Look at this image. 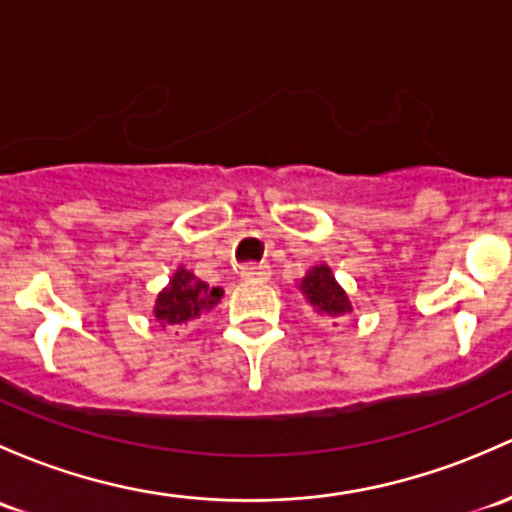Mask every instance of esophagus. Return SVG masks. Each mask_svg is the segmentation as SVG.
Masks as SVG:
<instances>
[{"label":"esophagus","instance_id":"esophagus-1","mask_svg":"<svg viewBox=\"0 0 512 512\" xmlns=\"http://www.w3.org/2000/svg\"><path fill=\"white\" fill-rule=\"evenodd\" d=\"M270 265L267 262H252V265L242 267V277L250 279V282H265L270 279Z\"/></svg>","mask_w":512,"mask_h":512}]
</instances>
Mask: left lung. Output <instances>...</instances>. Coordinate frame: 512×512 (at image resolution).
Masks as SVG:
<instances>
[{
	"mask_svg": "<svg viewBox=\"0 0 512 512\" xmlns=\"http://www.w3.org/2000/svg\"><path fill=\"white\" fill-rule=\"evenodd\" d=\"M299 292L306 301V311L319 319H338V316H346L353 311L351 297H348L346 289L336 282L331 267L319 262V265L311 267L304 277L299 279Z\"/></svg>",
	"mask_w": 512,
	"mask_h": 512,
	"instance_id": "left-lung-1",
	"label": "left lung"
}]
</instances>
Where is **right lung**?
Masks as SVG:
<instances>
[{
  "mask_svg": "<svg viewBox=\"0 0 512 512\" xmlns=\"http://www.w3.org/2000/svg\"><path fill=\"white\" fill-rule=\"evenodd\" d=\"M220 299H223V289L211 287L181 265L171 274L169 284L157 294L152 314L161 326H181L215 309Z\"/></svg>",
  "mask_w": 512,
  "mask_h": 512,
  "instance_id": "1",
  "label": "right lung"
}]
</instances>
